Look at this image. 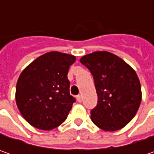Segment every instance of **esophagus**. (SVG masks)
<instances>
[{
    "label": "esophagus",
    "mask_w": 154,
    "mask_h": 154,
    "mask_svg": "<svg viewBox=\"0 0 154 154\" xmlns=\"http://www.w3.org/2000/svg\"><path fill=\"white\" fill-rule=\"evenodd\" d=\"M76 99H77V101H78L79 103H81V101H82V97H81L80 95H78V96L76 97Z\"/></svg>",
    "instance_id": "1"
}]
</instances>
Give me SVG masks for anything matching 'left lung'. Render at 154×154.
I'll return each mask as SVG.
<instances>
[{
	"mask_svg": "<svg viewBox=\"0 0 154 154\" xmlns=\"http://www.w3.org/2000/svg\"><path fill=\"white\" fill-rule=\"evenodd\" d=\"M80 62L92 74L98 95L97 106L91 110L92 122L104 131L125 127L135 116L141 101V87L135 71L107 51L86 55Z\"/></svg>",
	"mask_w": 154,
	"mask_h": 154,
	"instance_id": "left-lung-1",
	"label": "left lung"
}]
</instances>
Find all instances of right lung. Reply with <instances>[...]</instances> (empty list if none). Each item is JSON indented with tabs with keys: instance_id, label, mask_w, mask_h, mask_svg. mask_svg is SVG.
<instances>
[{
	"instance_id": "add662e5",
	"label": "right lung",
	"mask_w": 154,
	"mask_h": 154,
	"mask_svg": "<svg viewBox=\"0 0 154 154\" xmlns=\"http://www.w3.org/2000/svg\"><path fill=\"white\" fill-rule=\"evenodd\" d=\"M75 56L58 51L40 56L20 75L15 99L22 116L32 126L51 130L67 119L75 98L69 93V67Z\"/></svg>"
}]
</instances>
